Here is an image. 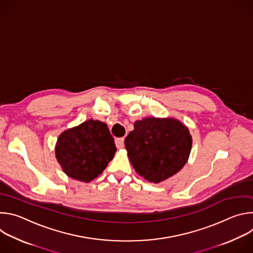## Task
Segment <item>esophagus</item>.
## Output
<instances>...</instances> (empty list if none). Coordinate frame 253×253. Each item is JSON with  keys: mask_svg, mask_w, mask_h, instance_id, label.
Here are the masks:
<instances>
[{"mask_svg": "<svg viewBox=\"0 0 253 253\" xmlns=\"http://www.w3.org/2000/svg\"><path fill=\"white\" fill-rule=\"evenodd\" d=\"M115 144H116V147L121 149L124 147V138H116L115 139Z\"/></svg>", "mask_w": 253, "mask_h": 253, "instance_id": "esophagus-1", "label": "esophagus"}]
</instances>
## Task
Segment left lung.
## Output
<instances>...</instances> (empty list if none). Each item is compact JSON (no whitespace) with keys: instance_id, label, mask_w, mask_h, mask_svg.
Here are the masks:
<instances>
[{"instance_id":"1","label":"left lung","mask_w":253,"mask_h":253,"mask_svg":"<svg viewBox=\"0 0 253 253\" xmlns=\"http://www.w3.org/2000/svg\"><path fill=\"white\" fill-rule=\"evenodd\" d=\"M124 143L135 171L149 182L159 183L186 164L192 137L177 119L147 117L135 121Z\"/></svg>"}]
</instances>
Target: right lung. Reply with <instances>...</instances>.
<instances>
[{
	"mask_svg": "<svg viewBox=\"0 0 253 253\" xmlns=\"http://www.w3.org/2000/svg\"><path fill=\"white\" fill-rule=\"evenodd\" d=\"M114 139L107 125L90 119L60 134L56 158L71 178L90 182L107 167L116 152Z\"/></svg>",
	"mask_w": 253,
	"mask_h": 253,
	"instance_id": "1",
	"label": "right lung"
}]
</instances>
